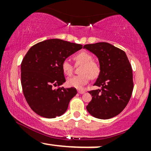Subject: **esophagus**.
Listing matches in <instances>:
<instances>
[{
    "instance_id": "obj_1",
    "label": "esophagus",
    "mask_w": 151,
    "mask_h": 151,
    "mask_svg": "<svg viewBox=\"0 0 151 151\" xmlns=\"http://www.w3.org/2000/svg\"><path fill=\"white\" fill-rule=\"evenodd\" d=\"M78 93H85V91H84V90H83V89H79V90H78Z\"/></svg>"
}]
</instances>
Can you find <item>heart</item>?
Returning a JSON list of instances; mask_svg holds the SVG:
<instances>
[{
    "label": "heart",
    "mask_w": 151,
    "mask_h": 151,
    "mask_svg": "<svg viewBox=\"0 0 151 151\" xmlns=\"http://www.w3.org/2000/svg\"><path fill=\"white\" fill-rule=\"evenodd\" d=\"M75 65H81L79 70L80 74L69 78L67 81V85L71 87L81 89L90 80V78L95 79L99 75L101 69L97 62L93 60L90 54L86 52H80L74 56ZM62 70L66 76H71L73 74L74 66L67 60H64L62 63Z\"/></svg>",
    "instance_id": "heart-1"
}]
</instances>
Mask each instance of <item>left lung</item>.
Listing matches in <instances>:
<instances>
[{"instance_id":"left-lung-1","label":"left lung","mask_w":151,"mask_h":151,"mask_svg":"<svg viewBox=\"0 0 151 151\" xmlns=\"http://www.w3.org/2000/svg\"><path fill=\"white\" fill-rule=\"evenodd\" d=\"M83 48L96 55L101 69L94 83L101 89L89 91L92 99L86 109L97 119L116 116L125 109L133 89L132 68L125 52L107 42L85 45Z\"/></svg>"}]
</instances>
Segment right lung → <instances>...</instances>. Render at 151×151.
I'll return each mask as SVG.
<instances>
[{
	"label": "right lung",
	"mask_w": 151,
	"mask_h": 151,
	"mask_svg": "<svg viewBox=\"0 0 151 151\" xmlns=\"http://www.w3.org/2000/svg\"><path fill=\"white\" fill-rule=\"evenodd\" d=\"M81 48L80 44L50 39L37 43L26 53L21 62L22 92L32 110L40 116L62 115L77 94L74 87L60 86L66 81L62 63Z\"/></svg>",
	"instance_id": "1"
}]
</instances>
